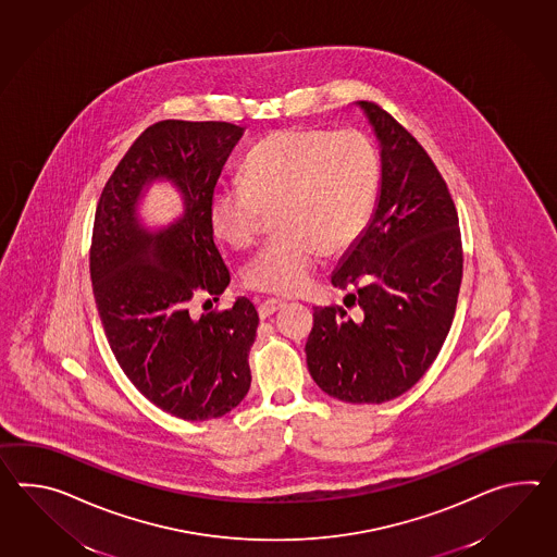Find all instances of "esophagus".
Instances as JSON below:
<instances>
[{
	"instance_id": "esophagus-1",
	"label": "esophagus",
	"mask_w": 557,
	"mask_h": 557,
	"mask_svg": "<svg viewBox=\"0 0 557 557\" xmlns=\"http://www.w3.org/2000/svg\"><path fill=\"white\" fill-rule=\"evenodd\" d=\"M285 306L284 299H275V297H270V299H265V301H261L260 308V318L261 320H265V318H270L273 315L277 309H282Z\"/></svg>"
}]
</instances>
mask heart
I'll list each match as a JSON object with an SVG mask.
<instances>
[{"mask_svg": "<svg viewBox=\"0 0 557 557\" xmlns=\"http://www.w3.org/2000/svg\"><path fill=\"white\" fill-rule=\"evenodd\" d=\"M380 184V153L358 129H277L249 149L242 182L211 194V230L230 248L248 249L263 215L277 211L282 235L249 261L244 282L294 296L308 287L325 251H346L368 230Z\"/></svg>", "mask_w": 557, "mask_h": 557, "instance_id": "obj_1", "label": "heart"}]
</instances>
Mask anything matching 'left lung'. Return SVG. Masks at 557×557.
<instances>
[{"instance_id":"left-lung-1","label":"left lung","mask_w":557,"mask_h":557,"mask_svg":"<svg viewBox=\"0 0 557 557\" xmlns=\"http://www.w3.org/2000/svg\"><path fill=\"white\" fill-rule=\"evenodd\" d=\"M382 146V187L368 230L332 275L346 308L313 309L308 370L327 396L384 404L406 394L437 358L463 273L458 211L442 173L408 129L359 101Z\"/></svg>"}]
</instances>
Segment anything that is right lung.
<instances>
[{
  "label": "right lung",
  "instance_id": "obj_1",
  "mask_svg": "<svg viewBox=\"0 0 557 557\" xmlns=\"http://www.w3.org/2000/svg\"><path fill=\"white\" fill-rule=\"evenodd\" d=\"M244 127L163 120L127 149L99 196L89 273L99 320L127 380L180 420L222 418L251 384L249 347L258 309L191 315L194 299H218L230 270L215 248L210 199ZM153 178L172 181L185 215L160 233L136 220V199ZM206 301V304H208Z\"/></svg>",
  "mask_w": 557,
  "mask_h": 557
}]
</instances>
